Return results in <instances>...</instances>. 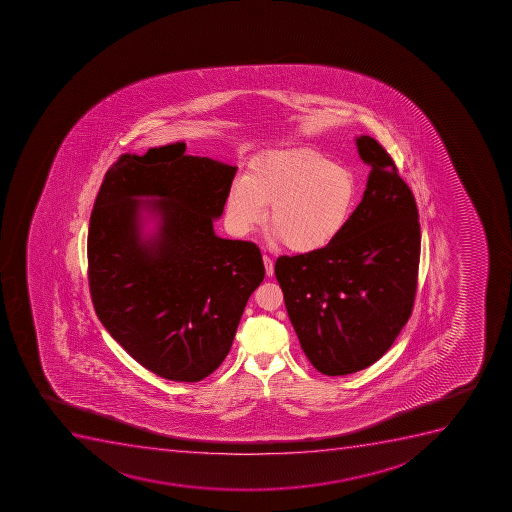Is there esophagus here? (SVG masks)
Returning a JSON list of instances; mask_svg holds the SVG:
<instances>
[{"instance_id": "34e87169", "label": "esophagus", "mask_w": 512, "mask_h": 512, "mask_svg": "<svg viewBox=\"0 0 512 512\" xmlns=\"http://www.w3.org/2000/svg\"><path fill=\"white\" fill-rule=\"evenodd\" d=\"M265 272L269 277L274 275V260L270 259L269 255H264Z\"/></svg>"}]
</instances>
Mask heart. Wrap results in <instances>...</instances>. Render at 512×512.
I'll return each instance as SVG.
<instances>
[{
  "label": "heart",
  "mask_w": 512,
  "mask_h": 512,
  "mask_svg": "<svg viewBox=\"0 0 512 512\" xmlns=\"http://www.w3.org/2000/svg\"><path fill=\"white\" fill-rule=\"evenodd\" d=\"M349 170L312 148H290L260 157L228 193L227 218L233 232L247 235L267 218L272 238L294 252H317L344 230L354 207Z\"/></svg>",
  "instance_id": "heart-1"
}]
</instances>
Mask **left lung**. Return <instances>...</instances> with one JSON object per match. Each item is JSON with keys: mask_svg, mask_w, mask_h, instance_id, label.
Segmentation results:
<instances>
[{"mask_svg": "<svg viewBox=\"0 0 512 512\" xmlns=\"http://www.w3.org/2000/svg\"><path fill=\"white\" fill-rule=\"evenodd\" d=\"M357 148L372 170L339 237L275 262L300 347L332 377L365 369L390 349L412 314L419 274L414 195L377 140L362 135Z\"/></svg>", "mask_w": 512, "mask_h": 512, "instance_id": "obj_1", "label": "left lung"}]
</instances>
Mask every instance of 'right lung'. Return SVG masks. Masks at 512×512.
Wrapping results in <instances>:
<instances>
[{"mask_svg": "<svg viewBox=\"0 0 512 512\" xmlns=\"http://www.w3.org/2000/svg\"><path fill=\"white\" fill-rule=\"evenodd\" d=\"M185 150L125 153L108 168L88 228V284L98 319L138 364L198 382L230 352L265 267L255 243L213 232L237 167ZM143 211L159 218L148 239Z\"/></svg>", "mask_w": 512, "mask_h": 512, "instance_id": "add662e5", "label": "right lung"}]
</instances>
